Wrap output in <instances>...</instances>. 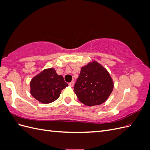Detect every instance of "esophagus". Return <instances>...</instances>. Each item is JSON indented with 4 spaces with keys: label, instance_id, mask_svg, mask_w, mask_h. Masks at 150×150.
Segmentation results:
<instances>
[{
    "label": "esophagus",
    "instance_id": "obj_1",
    "mask_svg": "<svg viewBox=\"0 0 150 150\" xmlns=\"http://www.w3.org/2000/svg\"><path fill=\"white\" fill-rule=\"evenodd\" d=\"M69 86H70V87H73L74 86V82H71L69 83Z\"/></svg>",
    "mask_w": 150,
    "mask_h": 150
}]
</instances>
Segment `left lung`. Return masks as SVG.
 Masks as SVG:
<instances>
[{
    "label": "left lung",
    "instance_id": "8db88e82",
    "mask_svg": "<svg viewBox=\"0 0 150 150\" xmlns=\"http://www.w3.org/2000/svg\"><path fill=\"white\" fill-rule=\"evenodd\" d=\"M113 82L106 69L94 61L81 68L74 86L79 100L89 106L105 102L112 91Z\"/></svg>",
    "mask_w": 150,
    "mask_h": 150
}]
</instances>
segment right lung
I'll return each instance as SVG.
<instances>
[{
	"label": "right lung",
	"instance_id": "right-lung-1",
	"mask_svg": "<svg viewBox=\"0 0 150 150\" xmlns=\"http://www.w3.org/2000/svg\"><path fill=\"white\" fill-rule=\"evenodd\" d=\"M30 94L42 103L56 101L61 91L68 86L62 76L58 75L53 68L44 70L31 80Z\"/></svg>",
	"mask_w": 150,
	"mask_h": 150
}]
</instances>
